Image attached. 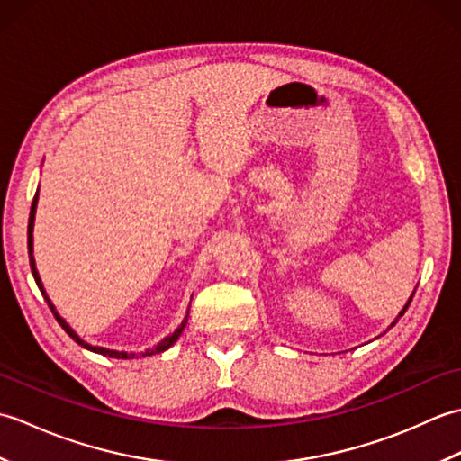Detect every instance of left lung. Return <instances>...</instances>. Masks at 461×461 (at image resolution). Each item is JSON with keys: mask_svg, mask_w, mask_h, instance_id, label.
I'll list each match as a JSON object with an SVG mask.
<instances>
[{"mask_svg": "<svg viewBox=\"0 0 461 461\" xmlns=\"http://www.w3.org/2000/svg\"><path fill=\"white\" fill-rule=\"evenodd\" d=\"M412 297H414V293H412V295H410V299H408V303H406V305H404V309H402V311H400V312H398V317H396V319H394V321H393V325H390V327H394V325H396V322H398V319H400V317H402V315H404V312H406V309H408V305H410V301H412Z\"/></svg>", "mask_w": 461, "mask_h": 461, "instance_id": "left-lung-1", "label": "left lung"}]
</instances>
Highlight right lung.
<instances>
[{
    "label": "right lung",
    "mask_w": 461,
    "mask_h": 461,
    "mask_svg": "<svg viewBox=\"0 0 461 461\" xmlns=\"http://www.w3.org/2000/svg\"><path fill=\"white\" fill-rule=\"evenodd\" d=\"M37 202H39V190H37V194H35V198H33V203H32V212H29V225H27V249H29V266H32V273H33V277H35V283H37V287H39V291H41V295L45 297V301H47V305H49V309H51V312L55 315V319H57V322L59 325H61L63 329H65V332L68 337H71L77 345H81L83 348H86V350H91V352H96V355H103V357H111V358H140V357H152V355H158V352H164V350H168L176 340L180 339V335H182V330H184V327H185V322H188V315H190V309H188V312H185V317H184V321L180 322V327L176 329L174 332H170L168 337H164L158 345H154L152 348H146L144 352H126V350H113V348H104V347H93V345H89V342L86 340H83L79 335H77V332L71 329V325H68V322L59 315L57 312V309H55V305L51 303V299L47 297V293H45V287H43V283H41V277H39V273H37V267H35V258H33V225H35V212H37Z\"/></svg>",
    "instance_id": "1"
}]
</instances>
